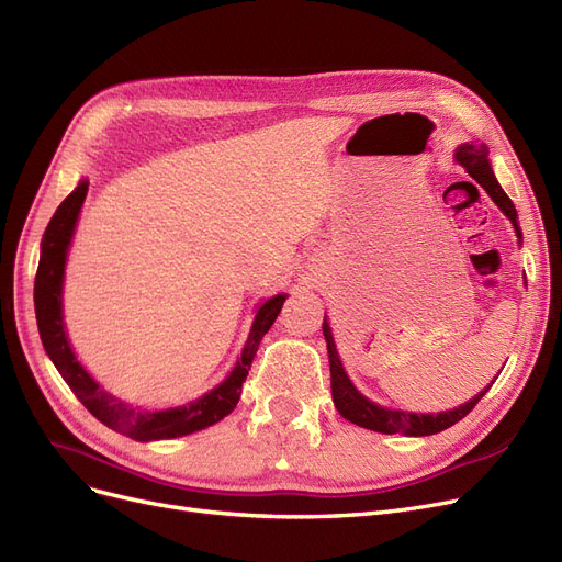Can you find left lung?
Listing matches in <instances>:
<instances>
[{
  "label": "left lung",
  "instance_id": "left-lung-1",
  "mask_svg": "<svg viewBox=\"0 0 562 562\" xmlns=\"http://www.w3.org/2000/svg\"><path fill=\"white\" fill-rule=\"evenodd\" d=\"M456 159H459L465 166V171L472 176V180L480 184V187H484L486 194L497 203V207H501V211L514 222L516 236L521 238V228H518V224H516V217H518L516 215V207H514L512 199L505 194L501 182L495 180L484 145L465 143V145H461L459 150H456ZM322 328H324V338H326V347H328L330 393H334L336 409L342 414L347 422L357 424L361 428L386 432V435H391V432H405V435H414V438H419V435L440 432V430H447L453 424H459L465 417V414H470L472 407L482 401V396L491 386L488 384L482 393H476L474 398H470V403L459 405V407H453V409H447V412H440V414H414V412H401V409H384V407H380L375 403H370L368 398H363L361 393L355 386H351L349 378L345 375V368L340 363L338 349H336L334 336H330V328L326 324V317H324Z\"/></svg>",
  "mask_w": 562,
  "mask_h": 562
}]
</instances>
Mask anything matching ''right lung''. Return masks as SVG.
Masks as SVG:
<instances>
[{
  "mask_svg": "<svg viewBox=\"0 0 562 562\" xmlns=\"http://www.w3.org/2000/svg\"><path fill=\"white\" fill-rule=\"evenodd\" d=\"M88 182H80L76 190L59 203L55 215L50 217L44 240H41V259L34 280V307H36V324L41 342L53 359L59 375L71 386L78 401L88 407L92 417L109 428L127 435L132 440L148 442V440H166V438H180V435H190L201 428H207L224 419L232 412L240 398V389L247 378V370L252 366V359L259 349L261 338L273 326L276 317L280 315V307L284 296L268 299L255 317L252 330H249L247 345L240 355L236 368L217 389L205 393L203 398L164 412H138L132 409L117 398L109 396L106 391L99 389V384L88 375L82 368L65 336V324H61V278H65V261H67V247L71 243L74 226L80 213V205L86 201Z\"/></svg>",
  "mask_w": 562,
  "mask_h": 562,
  "instance_id": "obj_1",
  "label": "right lung"
}]
</instances>
